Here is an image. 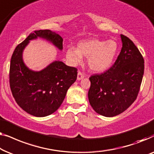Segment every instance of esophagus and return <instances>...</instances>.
Listing matches in <instances>:
<instances>
[{
	"instance_id": "1",
	"label": "esophagus",
	"mask_w": 154,
	"mask_h": 154,
	"mask_svg": "<svg viewBox=\"0 0 154 154\" xmlns=\"http://www.w3.org/2000/svg\"><path fill=\"white\" fill-rule=\"evenodd\" d=\"M84 77V74L82 72H78V73H77V80H81V79H83V78Z\"/></svg>"
}]
</instances>
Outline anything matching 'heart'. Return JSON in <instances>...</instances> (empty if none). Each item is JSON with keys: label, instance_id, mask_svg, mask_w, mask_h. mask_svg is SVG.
<instances>
[{"label": "heart", "instance_id": "heart-1", "mask_svg": "<svg viewBox=\"0 0 154 154\" xmlns=\"http://www.w3.org/2000/svg\"><path fill=\"white\" fill-rule=\"evenodd\" d=\"M118 45L114 40H102L93 38L78 43L77 49L70 47L66 58L73 66L80 64L83 57L88 58L87 64L91 70L103 72L110 68L115 60Z\"/></svg>", "mask_w": 154, "mask_h": 154}]
</instances>
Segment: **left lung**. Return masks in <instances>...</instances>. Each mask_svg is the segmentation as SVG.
<instances>
[{"label":"left lung","mask_w":154,"mask_h":154,"mask_svg":"<svg viewBox=\"0 0 154 154\" xmlns=\"http://www.w3.org/2000/svg\"><path fill=\"white\" fill-rule=\"evenodd\" d=\"M122 49L114 66L89 78L90 105L97 113L112 117L126 110L137 98L144 75V58L135 44L121 35Z\"/></svg>","instance_id":"obj_1"}]
</instances>
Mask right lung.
I'll return each mask as SVG.
<instances>
[{
  "mask_svg": "<svg viewBox=\"0 0 154 154\" xmlns=\"http://www.w3.org/2000/svg\"><path fill=\"white\" fill-rule=\"evenodd\" d=\"M42 38L63 50V38L50 30L31 33L17 45L11 58L10 84L12 96L21 109L31 115L44 117L57 110L70 86L76 81L77 69L54 60L40 71L30 69L23 59V52L30 41Z\"/></svg>",
  "mask_w": 154,
  "mask_h": 154,
  "instance_id": "add662e5",
  "label": "right lung"
}]
</instances>
